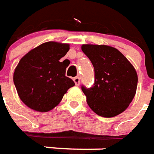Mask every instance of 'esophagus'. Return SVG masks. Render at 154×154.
Returning a JSON list of instances; mask_svg holds the SVG:
<instances>
[{"mask_svg":"<svg viewBox=\"0 0 154 154\" xmlns=\"http://www.w3.org/2000/svg\"><path fill=\"white\" fill-rule=\"evenodd\" d=\"M73 81H74V82H75V84L77 85V86H79V84H80V77H74Z\"/></svg>","mask_w":154,"mask_h":154,"instance_id":"1","label":"esophagus"}]
</instances>
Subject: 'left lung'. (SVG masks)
Listing matches in <instances>:
<instances>
[{
    "mask_svg": "<svg viewBox=\"0 0 154 154\" xmlns=\"http://www.w3.org/2000/svg\"><path fill=\"white\" fill-rule=\"evenodd\" d=\"M82 50L90 59L95 72L92 88L82 87L88 106L104 118L122 113L136 93L137 74L135 68L114 47L84 44Z\"/></svg>",
    "mask_w": 154,
    "mask_h": 154,
    "instance_id": "obj_1",
    "label": "left lung"
}]
</instances>
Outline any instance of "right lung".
Returning a JSON list of instances; mask_svg holds the SVG:
<instances>
[{
  "label": "right lung",
  "mask_w": 154,
  "mask_h": 154,
  "mask_svg": "<svg viewBox=\"0 0 154 154\" xmlns=\"http://www.w3.org/2000/svg\"><path fill=\"white\" fill-rule=\"evenodd\" d=\"M69 44L47 42L32 49L20 60L13 75L19 97L36 112H48L57 106L75 83L66 77L68 65L60 62Z\"/></svg>",
  "instance_id": "obj_1"
}]
</instances>
